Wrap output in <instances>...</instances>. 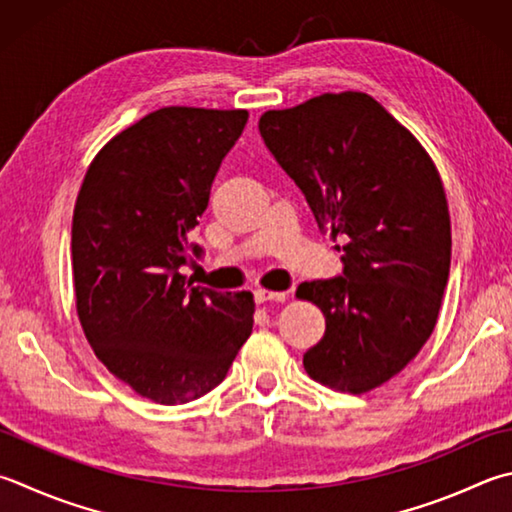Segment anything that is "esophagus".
<instances>
[{
    "mask_svg": "<svg viewBox=\"0 0 512 512\" xmlns=\"http://www.w3.org/2000/svg\"><path fill=\"white\" fill-rule=\"evenodd\" d=\"M285 292H272V289H254L256 303H281L285 301Z\"/></svg>",
    "mask_w": 512,
    "mask_h": 512,
    "instance_id": "esophagus-1",
    "label": "esophagus"
}]
</instances>
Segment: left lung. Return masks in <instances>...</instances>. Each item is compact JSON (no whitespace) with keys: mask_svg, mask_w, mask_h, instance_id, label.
<instances>
[{"mask_svg":"<svg viewBox=\"0 0 512 512\" xmlns=\"http://www.w3.org/2000/svg\"><path fill=\"white\" fill-rule=\"evenodd\" d=\"M258 131L318 229L341 243L343 274L296 289L325 316L305 370L341 392L379 388L430 339L448 283L450 214L435 162L356 91L267 111Z\"/></svg>","mask_w":512,"mask_h":512,"instance_id":"left-lung-1","label":"left lung"}]
</instances>
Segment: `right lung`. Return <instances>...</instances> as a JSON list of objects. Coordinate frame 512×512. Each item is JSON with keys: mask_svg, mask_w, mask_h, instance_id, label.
I'll list each match as a JSON object with an SVG mask.
<instances>
[{"mask_svg": "<svg viewBox=\"0 0 512 512\" xmlns=\"http://www.w3.org/2000/svg\"><path fill=\"white\" fill-rule=\"evenodd\" d=\"M247 111L165 106L93 158L71 229L75 305L93 352L162 406L225 379L252 334L254 296L194 287L180 274L202 247L191 231Z\"/></svg>", "mask_w": 512, "mask_h": 512, "instance_id": "right-lung-1", "label": "right lung"}]
</instances>
